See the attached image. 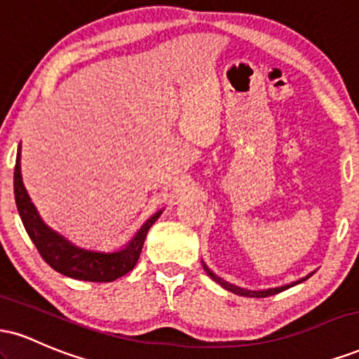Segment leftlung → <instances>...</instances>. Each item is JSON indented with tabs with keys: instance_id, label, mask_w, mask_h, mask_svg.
<instances>
[{
	"instance_id": "8db88e82",
	"label": "left lung",
	"mask_w": 359,
	"mask_h": 359,
	"mask_svg": "<svg viewBox=\"0 0 359 359\" xmlns=\"http://www.w3.org/2000/svg\"><path fill=\"white\" fill-rule=\"evenodd\" d=\"M204 266V270L208 271V275L209 277H211L214 282H217L219 283V285H222L226 288V290H229V292H233V294H238V295H243V297H270V295H275V294H278V292H282V290H287V288H290V287H294V285H297V283H300V282H304V280H307L309 277H311V275H307L306 278H300L299 282H294V283H290V285H283V287H277V288H269V290H246V288H240V287H236V285H231V283H228V282H224V280H221L219 277H216V275L212 273L211 270L208 269V266L205 265H203Z\"/></svg>"
}]
</instances>
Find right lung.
Returning <instances> with one entry per match:
<instances>
[{"instance_id": "add662e5", "label": "right lung", "mask_w": 359, "mask_h": 359, "mask_svg": "<svg viewBox=\"0 0 359 359\" xmlns=\"http://www.w3.org/2000/svg\"><path fill=\"white\" fill-rule=\"evenodd\" d=\"M15 201L18 208L20 217H22L25 229L28 236L34 241L42 257L53 270L59 273L76 280H86V282H113L128 271L133 270L137 265L140 253H142L143 243H145L148 229L158 219L162 211L148 219L140 228L135 238L126 245V248L114 251V253H97V251H88L74 246L60 234L52 231L42 221L36 212L35 205L28 197L27 189L22 182V172H20V151L16 155V165L13 175Z\"/></svg>"}]
</instances>
